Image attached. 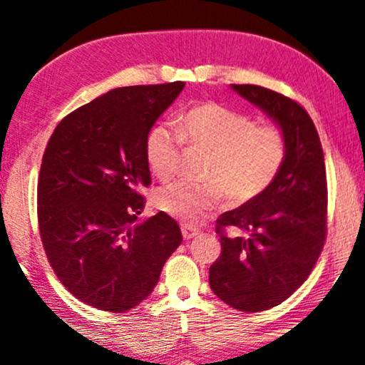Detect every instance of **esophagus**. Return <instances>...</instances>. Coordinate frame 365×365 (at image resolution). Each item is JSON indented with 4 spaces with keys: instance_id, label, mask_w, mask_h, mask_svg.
I'll use <instances>...</instances> for the list:
<instances>
[{
    "instance_id": "1",
    "label": "esophagus",
    "mask_w": 365,
    "mask_h": 365,
    "mask_svg": "<svg viewBox=\"0 0 365 365\" xmlns=\"http://www.w3.org/2000/svg\"><path fill=\"white\" fill-rule=\"evenodd\" d=\"M182 234H183V239H193V237H198L200 236V232H198L197 229L190 227V225H182Z\"/></svg>"
}]
</instances>
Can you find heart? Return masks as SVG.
Masks as SVG:
<instances>
[{
  "label": "heart",
  "mask_w": 365,
  "mask_h": 365,
  "mask_svg": "<svg viewBox=\"0 0 365 365\" xmlns=\"http://www.w3.org/2000/svg\"><path fill=\"white\" fill-rule=\"evenodd\" d=\"M183 141L204 150L205 183L177 182L156 192V205L187 224H195L224 204L246 205L266 192L286 158L283 131L274 124H256L247 114L217 103L193 106L180 119L178 131L156 126L146 140V160L156 177H175Z\"/></svg>",
  "instance_id": "b5f03b06"
}]
</instances>
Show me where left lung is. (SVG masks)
I'll return each mask as SVG.
<instances>
[{
    "mask_svg": "<svg viewBox=\"0 0 365 365\" xmlns=\"http://www.w3.org/2000/svg\"><path fill=\"white\" fill-rule=\"evenodd\" d=\"M230 87L278 124L286 158L266 192L217 219L222 251L210 266L209 283L229 307L264 312L297 292L324 249V150L312 118L293 99L261 86ZM227 228L235 234L225 233Z\"/></svg>",
    "mask_w": 365,
    "mask_h": 365,
    "instance_id": "1",
    "label": "left lung"
}]
</instances>
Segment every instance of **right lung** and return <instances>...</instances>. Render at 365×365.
<instances>
[{"label":"right lung","mask_w":365,"mask_h":365,"mask_svg":"<svg viewBox=\"0 0 365 365\" xmlns=\"http://www.w3.org/2000/svg\"><path fill=\"white\" fill-rule=\"evenodd\" d=\"M185 82L109 91L58 123L38 177L45 255L73 297L123 313L150 297L182 242L165 212L141 220L151 183L146 140Z\"/></svg>","instance_id":"1"}]
</instances>
